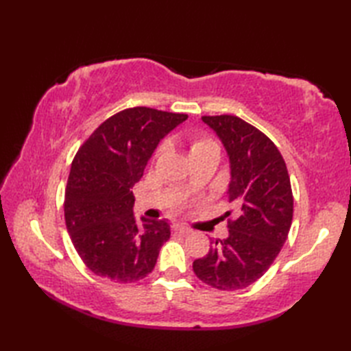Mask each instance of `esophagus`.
Segmentation results:
<instances>
[{
    "label": "esophagus",
    "instance_id": "34e87169",
    "mask_svg": "<svg viewBox=\"0 0 351 351\" xmlns=\"http://www.w3.org/2000/svg\"><path fill=\"white\" fill-rule=\"evenodd\" d=\"M173 232H176V234H181V235H187V234H190V232H191V230H190L189 228H185V226L175 225V226H173Z\"/></svg>",
    "mask_w": 351,
    "mask_h": 351
}]
</instances>
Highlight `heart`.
I'll return each mask as SVG.
<instances>
[{"label": "heart", "mask_w": 351, "mask_h": 351, "mask_svg": "<svg viewBox=\"0 0 351 351\" xmlns=\"http://www.w3.org/2000/svg\"><path fill=\"white\" fill-rule=\"evenodd\" d=\"M167 146L161 145L158 149H156L155 156H160L164 152H166ZM219 156L220 155V147L215 143L214 140L208 138L205 136H191L190 137V156L191 160L195 158H202V156Z\"/></svg>", "instance_id": "1"}]
</instances>
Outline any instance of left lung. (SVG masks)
Returning <instances> with one entry per match:
<instances>
[{
    "label": "left lung",
    "mask_w": 351,
    "mask_h": 351,
    "mask_svg": "<svg viewBox=\"0 0 351 351\" xmlns=\"http://www.w3.org/2000/svg\"><path fill=\"white\" fill-rule=\"evenodd\" d=\"M229 158L226 196L237 208L229 235L193 263L197 278L221 291L252 285L279 255L293 221V191L279 149L237 116H204ZM232 211H228L229 215Z\"/></svg>",
    "instance_id": "left-lung-1"
}]
</instances>
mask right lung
I'll list each match as a JSON object with an SVG mask.
<instances>
[{
  "label": "right lung",
  "instance_id": "add662e5",
  "mask_svg": "<svg viewBox=\"0 0 351 351\" xmlns=\"http://www.w3.org/2000/svg\"><path fill=\"white\" fill-rule=\"evenodd\" d=\"M187 117L146 107L123 110L99 125L77 152L64 219L80 258L95 274L130 283L154 270L170 225L137 219L131 189L160 141Z\"/></svg>",
  "mask_w": 351,
  "mask_h": 351
}]
</instances>
